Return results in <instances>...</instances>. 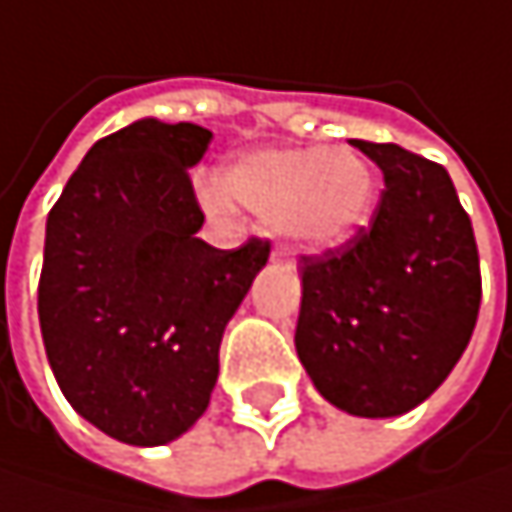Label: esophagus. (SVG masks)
<instances>
[{"label":"esophagus","instance_id":"1","mask_svg":"<svg viewBox=\"0 0 512 512\" xmlns=\"http://www.w3.org/2000/svg\"><path fill=\"white\" fill-rule=\"evenodd\" d=\"M272 260H281V252H272Z\"/></svg>","mask_w":512,"mask_h":512}]
</instances>
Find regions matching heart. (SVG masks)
<instances>
[{
	"mask_svg": "<svg viewBox=\"0 0 512 512\" xmlns=\"http://www.w3.org/2000/svg\"><path fill=\"white\" fill-rule=\"evenodd\" d=\"M219 192L205 205L225 213L228 205L310 249H334L369 222L375 208V175L369 163L346 149H266L231 163L219 175Z\"/></svg>",
	"mask_w": 512,
	"mask_h": 512,
	"instance_id": "heart-1",
	"label": "heart"
}]
</instances>
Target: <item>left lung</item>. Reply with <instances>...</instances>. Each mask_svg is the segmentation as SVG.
<instances>
[{"instance_id":"obj_1","label":"left lung","mask_w":512,"mask_h":512,"mask_svg":"<svg viewBox=\"0 0 512 512\" xmlns=\"http://www.w3.org/2000/svg\"><path fill=\"white\" fill-rule=\"evenodd\" d=\"M384 172L369 228L302 257L296 351L325 401L363 419L419 407L466 351L481 307L472 222L440 163L351 140Z\"/></svg>"}]
</instances>
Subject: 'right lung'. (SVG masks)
Wrapping results in <instances>:
<instances>
[{
  "instance_id": "add662e5",
  "label": "right lung",
  "mask_w": 512,
  "mask_h": 512,
  "mask_svg": "<svg viewBox=\"0 0 512 512\" xmlns=\"http://www.w3.org/2000/svg\"><path fill=\"white\" fill-rule=\"evenodd\" d=\"M208 128L137 119L78 163L46 219L37 313L49 366L75 413L152 448L208 410L225 325L269 243L213 249L190 172Z\"/></svg>"
}]
</instances>
